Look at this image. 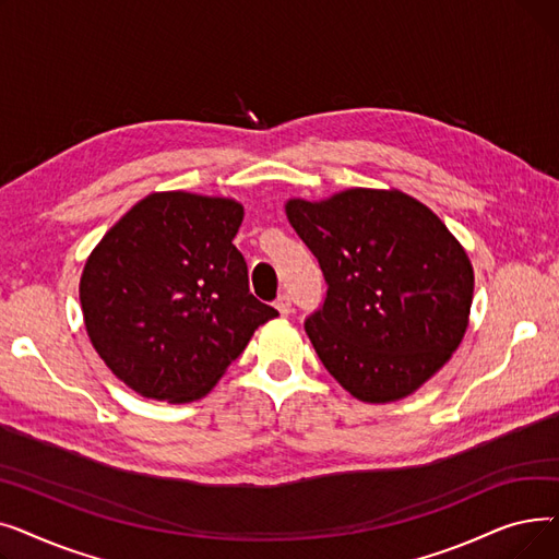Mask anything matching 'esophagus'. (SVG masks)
Masks as SVG:
<instances>
[{"label": "esophagus", "instance_id": "esophagus-1", "mask_svg": "<svg viewBox=\"0 0 559 559\" xmlns=\"http://www.w3.org/2000/svg\"><path fill=\"white\" fill-rule=\"evenodd\" d=\"M276 310L281 312V317H287L289 312H292V299H289V295H285V292H283V295L276 299Z\"/></svg>", "mask_w": 559, "mask_h": 559}]
</instances>
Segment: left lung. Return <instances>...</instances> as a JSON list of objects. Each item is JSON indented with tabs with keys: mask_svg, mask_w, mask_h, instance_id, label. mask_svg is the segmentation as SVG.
Segmentation results:
<instances>
[{
	"mask_svg": "<svg viewBox=\"0 0 559 559\" xmlns=\"http://www.w3.org/2000/svg\"><path fill=\"white\" fill-rule=\"evenodd\" d=\"M285 211L329 287L304 321L319 360L360 401L413 394L466 331L474 270L460 242L396 190L295 199Z\"/></svg>",
	"mask_w": 559,
	"mask_h": 559,
	"instance_id": "left-lung-1",
	"label": "left lung"
}]
</instances>
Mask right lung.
<instances>
[{
	"instance_id": "obj_1",
	"label": "right lung",
	"mask_w": 559,
	"mask_h": 559,
	"mask_svg": "<svg viewBox=\"0 0 559 559\" xmlns=\"http://www.w3.org/2000/svg\"><path fill=\"white\" fill-rule=\"evenodd\" d=\"M242 205L190 192L135 203L81 276L87 335L110 371L142 396L186 403L209 392L253 331L278 314L249 292L233 245Z\"/></svg>"
}]
</instances>
